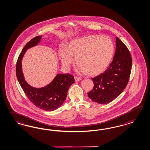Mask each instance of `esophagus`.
Segmentation results:
<instances>
[{
  "label": "esophagus",
  "instance_id": "34e87169",
  "mask_svg": "<svg viewBox=\"0 0 150 150\" xmlns=\"http://www.w3.org/2000/svg\"><path fill=\"white\" fill-rule=\"evenodd\" d=\"M74 79H75V82L79 81H80V80H81V78L77 77V76H75V77H74Z\"/></svg>",
  "mask_w": 150,
  "mask_h": 150
}]
</instances>
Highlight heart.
<instances>
[{"instance_id": "1", "label": "heart", "mask_w": 150, "mask_h": 150, "mask_svg": "<svg viewBox=\"0 0 150 150\" xmlns=\"http://www.w3.org/2000/svg\"><path fill=\"white\" fill-rule=\"evenodd\" d=\"M113 52V43L109 37L89 35L71 40L65 49L59 48L58 56L64 68H68L75 57L76 64L83 73L96 76L105 71Z\"/></svg>"}]
</instances>
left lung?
Wrapping results in <instances>:
<instances>
[{
  "mask_svg": "<svg viewBox=\"0 0 150 150\" xmlns=\"http://www.w3.org/2000/svg\"><path fill=\"white\" fill-rule=\"evenodd\" d=\"M116 50L112 62L105 72L92 79L94 87L87 93L97 103L105 105L120 95L127 85L131 73L132 58L127 46L116 37Z\"/></svg>",
  "mask_w": 150,
  "mask_h": 150,
  "instance_id": "8db88e82",
  "label": "left lung"
}]
</instances>
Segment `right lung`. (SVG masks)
<instances>
[{
    "label": "right lung",
    "instance_id": "right-lung-1",
    "mask_svg": "<svg viewBox=\"0 0 150 150\" xmlns=\"http://www.w3.org/2000/svg\"><path fill=\"white\" fill-rule=\"evenodd\" d=\"M41 38L42 36L35 37L24 47L17 61L16 74L23 91L33 105L44 110L53 111L63 104L69 88L75 80L74 76L70 74H58L53 81L43 87L36 88L28 84L22 70L23 57L27 50L39 44Z\"/></svg>",
    "mask_w": 150,
    "mask_h": 150
}]
</instances>
